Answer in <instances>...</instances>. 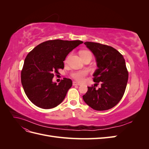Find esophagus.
<instances>
[{
	"instance_id": "1",
	"label": "esophagus",
	"mask_w": 149,
	"mask_h": 149,
	"mask_svg": "<svg viewBox=\"0 0 149 149\" xmlns=\"http://www.w3.org/2000/svg\"><path fill=\"white\" fill-rule=\"evenodd\" d=\"M73 86H79L80 85V84L79 83H77V82H76V81H73Z\"/></svg>"
}]
</instances>
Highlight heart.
Segmentation results:
<instances>
[{
  "label": "heart",
  "mask_w": 149,
  "mask_h": 149,
  "mask_svg": "<svg viewBox=\"0 0 149 149\" xmlns=\"http://www.w3.org/2000/svg\"><path fill=\"white\" fill-rule=\"evenodd\" d=\"M88 54H91L90 53V52L87 51V50H83V51H81L80 52V56H84L86 55H88ZM87 74V71L85 70H82V71H76L74 72V73H72L71 74V77L74 78L75 80L78 81H82L83 79H84V77Z\"/></svg>",
  "instance_id": "1"
}]
</instances>
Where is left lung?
Listing matches in <instances>:
<instances>
[{
  "instance_id": "obj_1",
  "label": "left lung",
  "mask_w": 149,
  "mask_h": 149,
  "mask_svg": "<svg viewBox=\"0 0 149 149\" xmlns=\"http://www.w3.org/2000/svg\"><path fill=\"white\" fill-rule=\"evenodd\" d=\"M95 56L97 68L93 74L94 81L101 88L88 87L83 96L84 101L96 111L111 109L123 97L128 81V71L123 56L113 47L98 43H84Z\"/></svg>"
}]
</instances>
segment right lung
Masks as SVG:
<instances>
[{
    "mask_svg": "<svg viewBox=\"0 0 149 149\" xmlns=\"http://www.w3.org/2000/svg\"><path fill=\"white\" fill-rule=\"evenodd\" d=\"M83 42L81 40H53L35 47L26 56L21 72V82L29 100L42 109H52L64 100L72 81L63 78L53 82L54 73L64 68L66 56Z\"/></svg>",
    "mask_w": 149,
    "mask_h": 149,
    "instance_id": "1",
    "label": "right lung"
}]
</instances>
